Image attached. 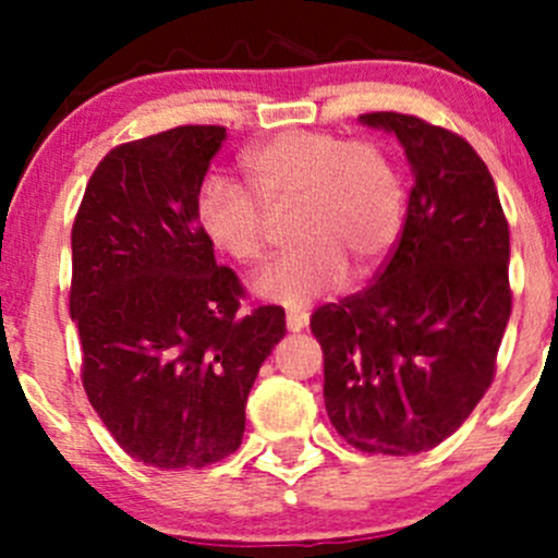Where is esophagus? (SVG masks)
Here are the masks:
<instances>
[{"mask_svg":"<svg viewBox=\"0 0 558 558\" xmlns=\"http://www.w3.org/2000/svg\"><path fill=\"white\" fill-rule=\"evenodd\" d=\"M307 324H311L307 313H289V315H286V326H289V331L307 329Z\"/></svg>","mask_w":558,"mask_h":558,"instance_id":"34e87169","label":"esophagus"}]
</instances>
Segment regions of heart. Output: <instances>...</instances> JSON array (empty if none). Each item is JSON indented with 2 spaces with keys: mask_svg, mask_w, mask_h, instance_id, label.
Wrapping results in <instances>:
<instances>
[{
  "mask_svg": "<svg viewBox=\"0 0 558 558\" xmlns=\"http://www.w3.org/2000/svg\"><path fill=\"white\" fill-rule=\"evenodd\" d=\"M256 196L210 174L194 199L196 223L216 251L253 267L267 253V211L294 205V247L256 278V294L305 307L353 275L375 272L402 232L404 189L397 165L373 140L291 129L245 154Z\"/></svg>",
  "mask_w": 558,
  "mask_h": 558,
  "instance_id": "b5f03b06",
  "label": "heart"
}]
</instances>
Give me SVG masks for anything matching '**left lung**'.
Returning a JSON list of instances; mask_svg holds the SVG:
<instances>
[{
    "instance_id": "1",
    "label": "left lung",
    "mask_w": 558,
    "mask_h": 558,
    "mask_svg": "<svg viewBox=\"0 0 558 558\" xmlns=\"http://www.w3.org/2000/svg\"><path fill=\"white\" fill-rule=\"evenodd\" d=\"M402 143L413 172L402 234L375 283L313 313L331 426L364 453L410 456L466 421L508 326L510 229L470 143L404 112L359 118Z\"/></svg>"
}]
</instances>
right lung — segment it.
Masks as SVG:
<instances>
[{
    "label": "right lung",
    "mask_w": 558,
    "mask_h": 558,
    "mask_svg": "<svg viewBox=\"0 0 558 558\" xmlns=\"http://www.w3.org/2000/svg\"><path fill=\"white\" fill-rule=\"evenodd\" d=\"M223 140V126H178L118 145L72 223L83 388L118 446L159 470L238 451L247 393L286 335L283 307L240 313L243 286L196 223Z\"/></svg>",
    "instance_id": "1"
}]
</instances>
